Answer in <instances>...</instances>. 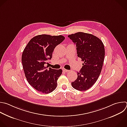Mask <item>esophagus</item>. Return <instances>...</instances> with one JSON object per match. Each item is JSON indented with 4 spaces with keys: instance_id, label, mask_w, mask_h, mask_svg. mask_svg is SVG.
<instances>
[{
    "instance_id": "esophagus-1",
    "label": "esophagus",
    "mask_w": 127,
    "mask_h": 127,
    "mask_svg": "<svg viewBox=\"0 0 127 127\" xmlns=\"http://www.w3.org/2000/svg\"><path fill=\"white\" fill-rule=\"evenodd\" d=\"M63 71H64L65 72H70V70H67V69H64V68H63Z\"/></svg>"
}]
</instances>
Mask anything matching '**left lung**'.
<instances>
[{
    "label": "left lung",
    "instance_id": "obj_1",
    "mask_svg": "<svg viewBox=\"0 0 127 127\" xmlns=\"http://www.w3.org/2000/svg\"><path fill=\"white\" fill-rule=\"evenodd\" d=\"M68 37L76 45L77 56L84 63L77 79L71 84L79 91H86L97 81L102 69L105 48L102 41L89 33L79 32Z\"/></svg>",
    "mask_w": 127,
    "mask_h": 127
}]
</instances>
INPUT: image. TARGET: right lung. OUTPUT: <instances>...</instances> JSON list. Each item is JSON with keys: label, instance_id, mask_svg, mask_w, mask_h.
<instances>
[{"label": "right lung", "instance_id": "right-lung-1", "mask_svg": "<svg viewBox=\"0 0 127 127\" xmlns=\"http://www.w3.org/2000/svg\"><path fill=\"white\" fill-rule=\"evenodd\" d=\"M64 39L62 35H39L32 38L24 48L21 58L23 70L29 84L36 90L48 94L57 87L62 70L47 69L45 66L51 59L54 48Z\"/></svg>", "mask_w": 127, "mask_h": 127}]
</instances>
